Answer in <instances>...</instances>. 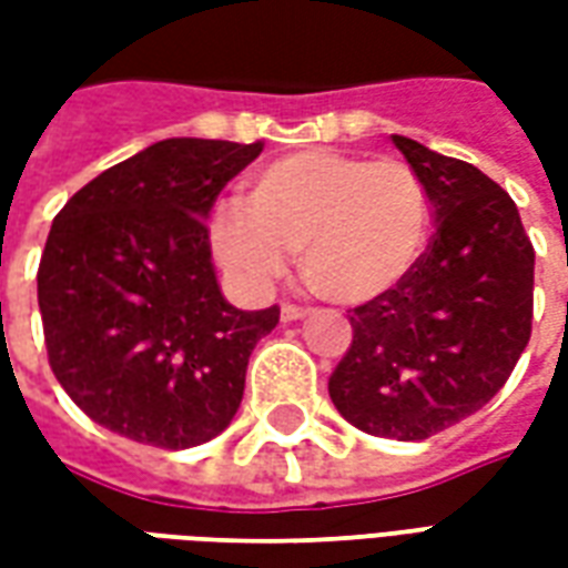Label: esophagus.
<instances>
[{
    "label": "esophagus",
    "mask_w": 568,
    "mask_h": 568,
    "mask_svg": "<svg viewBox=\"0 0 568 568\" xmlns=\"http://www.w3.org/2000/svg\"><path fill=\"white\" fill-rule=\"evenodd\" d=\"M280 316H283V322H297V320H304V316H310V310L295 307V304H283Z\"/></svg>",
    "instance_id": "1"
}]
</instances>
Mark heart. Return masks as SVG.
<instances>
[{"instance_id": "heart-1", "label": "heart", "mask_w": 568, "mask_h": 568, "mask_svg": "<svg viewBox=\"0 0 568 568\" xmlns=\"http://www.w3.org/2000/svg\"><path fill=\"white\" fill-rule=\"evenodd\" d=\"M428 224V191L405 161L307 149L264 163L248 179L246 203H215L210 243L246 292H267L301 248L316 295L368 304L417 267Z\"/></svg>"}]
</instances>
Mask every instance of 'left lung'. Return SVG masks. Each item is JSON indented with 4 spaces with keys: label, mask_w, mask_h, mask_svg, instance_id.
Instances as JSON below:
<instances>
[{
    "label": "left lung",
    "mask_w": 568,
    "mask_h": 568,
    "mask_svg": "<svg viewBox=\"0 0 568 568\" xmlns=\"http://www.w3.org/2000/svg\"><path fill=\"white\" fill-rule=\"evenodd\" d=\"M393 145L426 185L435 236L405 283L353 310V346L328 395L368 435L423 440L511 377L532 332L536 252L489 175L407 136Z\"/></svg>",
    "instance_id": "obj_1"
}]
</instances>
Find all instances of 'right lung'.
<instances>
[{
  "label": "right lung",
  "instance_id": "right-lung-1",
  "mask_svg": "<svg viewBox=\"0 0 568 568\" xmlns=\"http://www.w3.org/2000/svg\"><path fill=\"white\" fill-rule=\"evenodd\" d=\"M261 142L175 136L136 151L57 212L39 264L51 371L121 438L185 450L231 426L252 349L280 310L222 295L206 219Z\"/></svg>",
  "mask_w": 568,
  "mask_h": 568
}]
</instances>
